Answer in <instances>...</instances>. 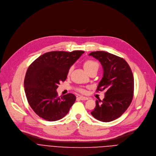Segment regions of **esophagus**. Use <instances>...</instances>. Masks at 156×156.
<instances>
[{
  "mask_svg": "<svg viewBox=\"0 0 156 156\" xmlns=\"http://www.w3.org/2000/svg\"><path fill=\"white\" fill-rule=\"evenodd\" d=\"M79 99H80V100H87L89 98H87V97H84V96H79Z\"/></svg>",
  "mask_w": 156,
  "mask_h": 156,
  "instance_id": "obj_1",
  "label": "esophagus"
}]
</instances>
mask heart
Wrapping results in <instances>:
<instances>
[{
    "instance_id": "b5f03b06",
    "label": "heart",
    "mask_w": 156,
    "mask_h": 156,
    "mask_svg": "<svg viewBox=\"0 0 156 156\" xmlns=\"http://www.w3.org/2000/svg\"><path fill=\"white\" fill-rule=\"evenodd\" d=\"M84 68L88 72L93 69H98L99 64L97 62H96L94 60H87L85 61L84 63ZM71 70H72V69H70L69 70V73L71 72ZM79 91H80V93H84L85 92V90L82 89H79Z\"/></svg>"
}]
</instances>
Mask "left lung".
<instances>
[{"mask_svg": "<svg viewBox=\"0 0 156 156\" xmlns=\"http://www.w3.org/2000/svg\"><path fill=\"white\" fill-rule=\"evenodd\" d=\"M98 60L103 69V77L97 91L106 90L103 101H96L91 115L103 122H109L121 116L130 105L133 96L134 79L132 70L122 58L103 51L89 53Z\"/></svg>", "mask_w": 156, "mask_h": 156, "instance_id": "obj_1", "label": "left lung"}]
</instances>
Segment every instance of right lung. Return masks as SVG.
Masks as SVG:
<instances>
[{
	"mask_svg": "<svg viewBox=\"0 0 156 156\" xmlns=\"http://www.w3.org/2000/svg\"><path fill=\"white\" fill-rule=\"evenodd\" d=\"M84 53L56 51L43 54L29 66L24 78L26 96L36 115L53 122L65 116L75 103L74 94L58 96L57 89L67 79L70 67Z\"/></svg>",
	"mask_w": 156,
	"mask_h": 156,
	"instance_id": "add662e5",
	"label": "right lung"
}]
</instances>
